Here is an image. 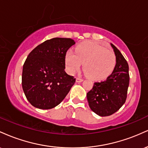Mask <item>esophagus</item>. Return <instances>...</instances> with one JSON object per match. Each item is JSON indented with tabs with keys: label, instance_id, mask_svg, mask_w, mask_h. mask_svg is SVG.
<instances>
[{
	"label": "esophagus",
	"instance_id": "34e87169",
	"mask_svg": "<svg viewBox=\"0 0 148 148\" xmlns=\"http://www.w3.org/2000/svg\"><path fill=\"white\" fill-rule=\"evenodd\" d=\"M83 81H84V80L80 79V78H76V82H77V83H81V82H82Z\"/></svg>",
	"mask_w": 148,
	"mask_h": 148
}]
</instances>
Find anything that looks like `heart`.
<instances>
[{"label":"heart","mask_w":148,"mask_h":148,"mask_svg":"<svg viewBox=\"0 0 148 148\" xmlns=\"http://www.w3.org/2000/svg\"><path fill=\"white\" fill-rule=\"evenodd\" d=\"M113 51L95 42H82L76 47L75 53L68 51L64 62L67 72L74 74L84 63V72L92 80L104 79L111 74L115 64Z\"/></svg>","instance_id":"b5f03b06"}]
</instances>
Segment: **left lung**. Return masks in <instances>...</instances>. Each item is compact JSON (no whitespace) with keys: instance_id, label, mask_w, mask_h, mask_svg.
<instances>
[{"instance_id":"left-lung-1","label":"left lung","mask_w":148,"mask_h":148,"mask_svg":"<svg viewBox=\"0 0 148 148\" xmlns=\"http://www.w3.org/2000/svg\"><path fill=\"white\" fill-rule=\"evenodd\" d=\"M116 64L113 72L101 82L95 83L87 93L90 108L99 116H108L118 111L125 103L130 84L129 65L127 60L113 44Z\"/></svg>"}]
</instances>
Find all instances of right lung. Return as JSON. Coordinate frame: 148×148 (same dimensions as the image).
Wrapping results in <instances>:
<instances>
[{"instance_id":"add662e5","label":"right lung","mask_w":148,"mask_h":148,"mask_svg":"<svg viewBox=\"0 0 148 148\" xmlns=\"http://www.w3.org/2000/svg\"><path fill=\"white\" fill-rule=\"evenodd\" d=\"M74 44L72 39L56 37L38 45L28 56L23 66L22 88L34 107L51 109L68 94L76 79L64 71V56Z\"/></svg>"}]
</instances>
